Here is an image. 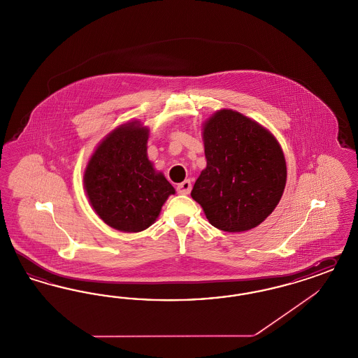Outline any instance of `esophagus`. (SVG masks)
<instances>
[{
    "label": "esophagus",
    "instance_id": "1",
    "mask_svg": "<svg viewBox=\"0 0 358 358\" xmlns=\"http://www.w3.org/2000/svg\"><path fill=\"white\" fill-rule=\"evenodd\" d=\"M191 180H185V182H182L180 185H178L176 187V191L179 192V194H183V195H187V194H189V191H191Z\"/></svg>",
    "mask_w": 358,
    "mask_h": 358
}]
</instances>
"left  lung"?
I'll return each mask as SVG.
<instances>
[{
	"label": "left lung",
	"mask_w": 358,
	"mask_h": 358,
	"mask_svg": "<svg viewBox=\"0 0 358 358\" xmlns=\"http://www.w3.org/2000/svg\"><path fill=\"white\" fill-rule=\"evenodd\" d=\"M207 166L191 191L213 227L244 232L273 212L287 183L275 135L236 110L222 108L201 126Z\"/></svg>",
	"instance_id": "left-lung-1"
}]
</instances>
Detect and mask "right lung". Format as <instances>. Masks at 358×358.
Here are the masks:
<instances>
[{"label":"right lung","mask_w":358,"mask_h":358,"mask_svg":"<svg viewBox=\"0 0 358 358\" xmlns=\"http://www.w3.org/2000/svg\"><path fill=\"white\" fill-rule=\"evenodd\" d=\"M150 129L126 122L95 147L83 185L95 213L111 228L141 232L154 224L175 188L147 157Z\"/></svg>","instance_id":"right-lung-1"}]
</instances>
